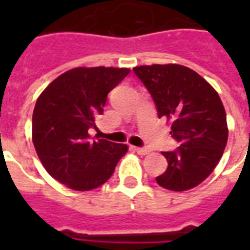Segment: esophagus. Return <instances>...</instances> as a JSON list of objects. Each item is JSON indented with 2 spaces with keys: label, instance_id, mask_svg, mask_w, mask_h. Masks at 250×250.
I'll return each mask as SVG.
<instances>
[{
  "label": "esophagus",
  "instance_id": "obj_1",
  "mask_svg": "<svg viewBox=\"0 0 250 250\" xmlns=\"http://www.w3.org/2000/svg\"><path fill=\"white\" fill-rule=\"evenodd\" d=\"M133 149H135V150H136V152L139 153L140 156H145V154H148L149 153L148 148H139V146H137V148H133Z\"/></svg>",
  "mask_w": 250,
  "mask_h": 250
}]
</instances>
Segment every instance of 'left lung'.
<instances>
[{
	"mask_svg": "<svg viewBox=\"0 0 250 250\" xmlns=\"http://www.w3.org/2000/svg\"><path fill=\"white\" fill-rule=\"evenodd\" d=\"M156 104L158 117L171 121L170 135L179 143L162 152L167 168L156 180L166 189H192L209 176L229 139L226 111L213 86L196 71L180 64L133 68Z\"/></svg>",
	"mask_w": 250,
	"mask_h": 250,
	"instance_id": "1",
	"label": "left lung"
}]
</instances>
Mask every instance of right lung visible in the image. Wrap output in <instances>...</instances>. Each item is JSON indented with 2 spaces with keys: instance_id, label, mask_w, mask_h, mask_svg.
Here are the masks:
<instances>
[{
  "instance_id": "1",
  "label": "right lung",
  "mask_w": 250,
  "mask_h": 250,
  "mask_svg": "<svg viewBox=\"0 0 250 250\" xmlns=\"http://www.w3.org/2000/svg\"><path fill=\"white\" fill-rule=\"evenodd\" d=\"M129 68L78 67L53 80L37 98L32 141L45 170L75 190L102 186L127 152V145L92 139L107 94Z\"/></svg>"
}]
</instances>
